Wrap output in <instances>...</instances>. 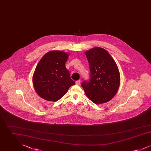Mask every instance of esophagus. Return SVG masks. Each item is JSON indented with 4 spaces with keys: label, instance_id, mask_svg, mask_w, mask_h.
Segmentation results:
<instances>
[{
    "label": "esophagus",
    "instance_id": "obj_1",
    "mask_svg": "<svg viewBox=\"0 0 151 151\" xmlns=\"http://www.w3.org/2000/svg\"><path fill=\"white\" fill-rule=\"evenodd\" d=\"M80 84V80H77V81H76V84L79 85Z\"/></svg>",
    "mask_w": 151,
    "mask_h": 151
}]
</instances>
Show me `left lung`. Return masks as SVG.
Returning <instances> with one entry per match:
<instances>
[{"label":"left lung","mask_w":151,"mask_h":151,"mask_svg":"<svg viewBox=\"0 0 151 151\" xmlns=\"http://www.w3.org/2000/svg\"><path fill=\"white\" fill-rule=\"evenodd\" d=\"M90 69V79L81 83L87 97L94 104L111 100L120 84V74L114 59L107 51L94 47L85 52Z\"/></svg>","instance_id":"left-lung-1"}]
</instances>
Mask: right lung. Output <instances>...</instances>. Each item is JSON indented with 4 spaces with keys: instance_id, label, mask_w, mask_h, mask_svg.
<instances>
[{
    "instance_id": "obj_1",
    "label": "right lung",
    "mask_w": 151,
    "mask_h": 151,
    "mask_svg": "<svg viewBox=\"0 0 151 151\" xmlns=\"http://www.w3.org/2000/svg\"><path fill=\"white\" fill-rule=\"evenodd\" d=\"M68 55L62 51H50L38 62L33 83L37 93L44 100L57 101L75 84L65 66Z\"/></svg>"
}]
</instances>
